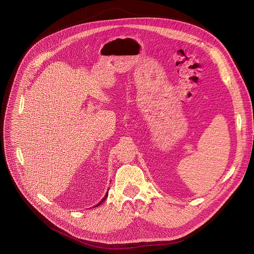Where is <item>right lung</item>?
<instances>
[{
    "label": "right lung",
    "mask_w": 254,
    "mask_h": 254,
    "mask_svg": "<svg viewBox=\"0 0 254 254\" xmlns=\"http://www.w3.org/2000/svg\"><path fill=\"white\" fill-rule=\"evenodd\" d=\"M108 197V193H107V194H106V195H105V197H103V198H102V200H101V201H100V202H98V203H97V204H96V206H98V205H99V204H101V203H102V202H103V201H104V200H105V199H106V197Z\"/></svg>",
    "instance_id": "right-lung-1"
}]
</instances>
